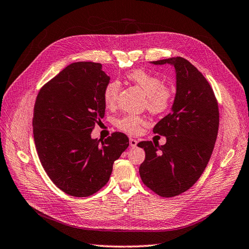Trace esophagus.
I'll return each instance as SVG.
<instances>
[{
	"mask_svg": "<svg viewBox=\"0 0 249 249\" xmlns=\"http://www.w3.org/2000/svg\"><path fill=\"white\" fill-rule=\"evenodd\" d=\"M129 144H130V147H137L138 141L134 140V139H130V140H129Z\"/></svg>",
	"mask_w": 249,
	"mask_h": 249,
	"instance_id": "1",
	"label": "esophagus"
}]
</instances>
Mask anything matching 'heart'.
<instances>
[{
	"label": "heart",
	"instance_id": "heart-1",
	"mask_svg": "<svg viewBox=\"0 0 249 249\" xmlns=\"http://www.w3.org/2000/svg\"><path fill=\"white\" fill-rule=\"evenodd\" d=\"M127 79L144 91L146 95V106L152 113H161L167 111L173 101L172 90L165 87L160 77L146 72L144 70H133L126 75ZM120 90V82L116 79L110 80L103 89V100L106 106L115 105ZM147 123L144 117L126 115L116 121L119 129L129 134H136L140 131L141 126Z\"/></svg>",
	"mask_w": 249,
	"mask_h": 249
}]
</instances>
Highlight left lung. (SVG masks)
<instances>
[{
    "mask_svg": "<svg viewBox=\"0 0 249 249\" xmlns=\"http://www.w3.org/2000/svg\"><path fill=\"white\" fill-rule=\"evenodd\" d=\"M150 63L174 68L176 93L171 111L153 128L154 133L166 137V144H138L146 153L139 172L156 194L174 197L193 186L208 165L218 134V104L208 80L187 59L172 57Z\"/></svg>",
    "mask_w": 249,
    "mask_h": 249,
    "instance_id": "1",
    "label": "left lung"
}]
</instances>
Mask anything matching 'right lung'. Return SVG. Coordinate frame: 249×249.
I'll list each match as a JSON object with an SVG mask.
<instances>
[{"mask_svg": "<svg viewBox=\"0 0 249 249\" xmlns=\"http://www.w3.org/2000/svg\"><path fill=\"white\" fill-rule=\"evenodd\" d=\"M110 80L101 63H71L46 83L34 105L33 136L39 160L56 187L88 197L109 180L112 165L129 146L122 132L93 139L103 119V89Z\"/></svg>", "mask_w": 249, "mask_h": 249, "instance_id": "1", "label": "right lung"}]
</instances>
